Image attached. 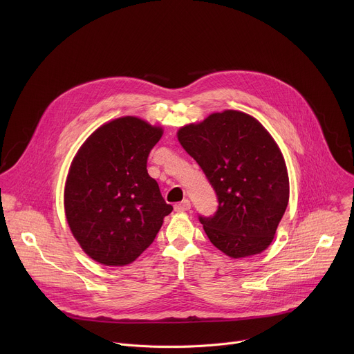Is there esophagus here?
I'll return each mask as SVG.
<instances>
[{"label":"esophagus","mask_w":354,"mask_h":354,"mask_svg":"<svg viewBox=\"0 0 354 354\" xmlns=\"http://www.w3.org/2000/svg\"><path fill=\"white\" fill-rule=\"evenodd\" d=\"M190 207H192V205H190V201H189L187 198H186V200H183V201H180V203H178V205H175V206H174L175 212H178V213L187 212V210H190Z\"/></svg>","instance_id":"obj_1"}]
</instances>
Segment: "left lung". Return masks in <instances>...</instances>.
<instances>
[{
  "label": "left lung",
  "instance_id": "obj_1",
  "mask_svg": "<svg viewBox=\"0 0 354 354\" xmlns=\"http://www.w3.org/2000/svg\"><path fill=\"white\" fill-rule=\"evenodd\" d=\"M178 140L217 194L214 216H198L210 242L235 259L261 254L273 241L290 194L273 137L255 118L224 111L183 126Z\"/></svg>",
  "mask_w": 354,
  "mask_h": 354
}]
</instances>
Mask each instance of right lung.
<instances>
[{"mask_svg": "<svg viewBox=\"0 0 354 354\" xmlns=\"http://www.w3.org/2000/svg\"><path fill=\"white\" fill-rule=\"evenodd\" d=\"M162 129L124 116L96 129L74 157L64 210L85 254L106 266L134 262L172 212L147 172L149 151Z\"/></svg>", "mask_w": 354, "mask_h": 354, "instance_id": "add662e5", "label": "right lung"}]
</instances>
